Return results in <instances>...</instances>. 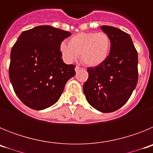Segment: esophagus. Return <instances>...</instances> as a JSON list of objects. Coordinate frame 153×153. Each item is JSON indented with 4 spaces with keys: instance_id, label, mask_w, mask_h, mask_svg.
Returning <instances> with one entry per match:
<instances>
[{
    "instance_id": "obj_1",
    "label": "esophagus",
    "mask_w": 153,
    "mask_h": 153,
    "mask_svg": "<svg viewBox=\"0 0 153 153\" xmlns=\"http://www.w3.org/2000/svg\"><path fill=\"white\" fill-rule=\"evenodd\" d=\"M80 69H81V68L79 67V66H76V67H75V71H76V73H77L78 71H79V70H80Z\"/></svg>"
}]
</instances>
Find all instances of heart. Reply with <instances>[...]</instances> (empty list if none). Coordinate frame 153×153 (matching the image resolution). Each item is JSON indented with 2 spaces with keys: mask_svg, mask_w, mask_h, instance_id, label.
Wrapping results in <instances>:
<instances>
[{
  "mask_svg": "<svg viewBox=\"0 0 153 153\" xmlns=\"http://www.w3.org/2000/svg\"><path fill=\"white\" fill-rule=\"evenodd\" d=\"M110 45V38L106 33H80L70 38L69 45L62 43L60 49L66 61H74L80 55L84 64L96 67L106 60Z\"/></svg>",
  "mask_w": 153,
  "mask_h": 153,
  "instance_id": "heart-1",
  "label": "heart"
}]
</instances>
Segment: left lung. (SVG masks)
Returning <instances> with one entry per match:
<instances>
[{
  "mask_svg": "<svg viewBox=\"0 0 153 153\" xmlns=\"http://www.w3.org/2000/svg\"><path fill=\"white\" fill-rule=\"evenodd\" d=\"M100 28L110 38V51L103 63L87 69L83 93L93 108L112 113L123 106L136 88L138 54L128 33L106 25Z\"/></svg>",
  "mask_w": 153,
  "mask_h": 153,
  "instance_id": "1",
  "label": "left lung"
}]
</instances>
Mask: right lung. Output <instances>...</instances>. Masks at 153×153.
I'll list each match as a JSON object with an SVG mask.
<instances>
[{
  "instance_id": "obj_1",
  "label": "right lung",
  "mask_w": 153,
  "mask_h": 153,
  "mask_svg": "<svg viewBox=\"0 0 153 153\" xmlns=\"http://www.w3.org/2000/svg\"><path fill=\"white\" fill-rule=\"evenodd\" d=\"M68 31L49 25L24 31L10 53V80L16 95L36 110L47 109L60 99L75 66L66 64L60 51Z\"/></svg>"
}]
</instances>
